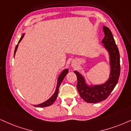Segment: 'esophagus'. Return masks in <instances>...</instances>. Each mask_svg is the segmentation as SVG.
I'll return each instance as SVG.
<instances>
[{
  "label": "esophagus",
  "mask_w": 131,
  "mask_h": 131,
  "mask_svg": "<svg viewBox=\"0 0 131 131\" xmlns=\"http://www.w3.org/2000/svg\"><path fill=\"white\" fill-rule=\"evenodd\" d=\"M72 67L74 68H75L76 67V63H72Z\"/></svg>",
  "instance_id": "obj_1"
}]
</instances>
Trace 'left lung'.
Here are the masks:
<instances>
[{
    "mask_svg": "<svg viewBox=\"0 0 131 131\" xmlns=\"http://www.w3.org/2000/svg\"><path fill=\"white\" fill-rule=\"evenodd\" d=\"M105 36L102 40V46L107 51L109 56L110 72L107 80L102 84L88 83L85 77L77 71L74 73L77 77V90L80 97L85 102L97 103L106 100L113 91L118 81L120 72V54L110 29L103 26Z\"/></svg>",
    "mask_w": 131,
    "mask_h": 131,
    "instance_id": "left-lung-1",
    "label": "left lung"
}]
</instances>
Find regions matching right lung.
<instances>
[{"instance_id": "add662e5", "label": "right lung", "mask_w": 131, "mask_h": 131, "mask_svg": "<svg viewBox=\"0 0 131 131\" xmlns=\"http://www.w3.org/2000/svg\"><path fill=\"white\" fill-rule=\"evenodd\" d=\"M24 36H25V33H24V34H22V36H21L19 42H18V44L17 45V46H16V48H15V51H14V57L15 56V54H16V51H17V49L18 48V46H19V43L21 42V40H22L23 38H24ZM68 73V69H67V68L64 69L63 70L62 72H61L60 75H59V77H58V78H57V85H56V88L55 91H54V93L52 94V96H51L50 98H49V99H48L47 100H46L45 102L39 104V105H34V106H35L38 107H43L49 106H51V105H52V104L54 102H55L56 99H57L58 93H59V87H60L61 83L62 82L64 78L65 77V76L67 75V74Z\"/></svg>"}]
</instances>
